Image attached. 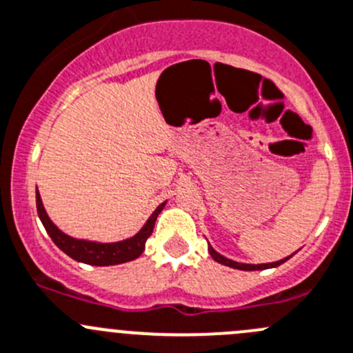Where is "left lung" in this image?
<instances>
[{
	"label": "left lung",
	"instance_id": "obj_1",
	"mask_svg": "<svg viewBox=\"0 0 353 353\" xmlns=\"http://www.w3.org/2000/svg\"><path fill=\"white\" fill-rule=\"evenodd\" d=\"M208 252H210L212 259H214L215 262L222 263V265H228V268H232V269H241V271H262V269L278 268V265H281L283 262H286V260L290 259V256H286V259L278 260V262H271V263H259V265H252V263H239V262H234V260L225 259V256L219 255V253L215 252V250L212 248V246H208Z\"/></svg>",
	"mask_w": 353,
	"mask_h": 353
}]
</instances>
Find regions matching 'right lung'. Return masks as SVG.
Instances as JSON below:
<instances>
[{
  "instance_id": "1",
  "label": "right lung",
  "mask_w": 353,
  "mask_h": 353,
  "mask_svg": "<svg viewBox=\"0 0 353 353\" xmlns=\"http://www.w3.org/2000/svg\"><path fill=\"white\" fill-rule=\"evenodd\" d=\"M163 205H159L155 212L152 214V217L148 219L145 225H143L141 231L138 232L132 238L124 239V241L119 243H93V241H84V239H75L67 236L65 232H61L53 222L48 217L46 210L43 207V201H41L39 191H36V207L37 214H39L41 222H43L44 229L50 234V238L53 239L54 245L61 250V252L67 253L68 256H72L77 262L90 263V265H115V263H124L129 260L138 259L139 255L145 250L146 239L150 238V234L153 232L155 228V221L159 217V214L162 212Z\"/></svg>"
}]
</instances>
